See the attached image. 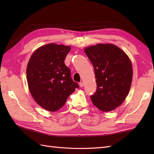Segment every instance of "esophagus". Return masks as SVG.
I'll return each instance as SVG.
<instances>
[{
	"mask_svg": "<svg viewBox=\"0 0 154 154\" xmlns=\"http://www.w3.org/2000/svg\"><path fill=\"white\" fill-rule=\"evenodd\" d=\"M79 85V86H80V87H83L84 86V83H83V82H80Z\"/></svg>",
	"mask_w": 154,
	"mask_h": 154,
	"instance_id": "34e87169",
	"label": "esophagus"
}]
</instances>
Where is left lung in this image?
Masks as SVG:
<instances>
[{"label": "left lung", "instance_id": "1", "mask_svg": "<svg viewBox=\"0 0 154 154\" xmlns=\"http://www.w3.org/2000/svg\"><path fill=\"white\" fill-rule=\"evenodd\" d=\"M95 74L97 91L91 97L94 106L110 112L122 104L131 87V60L123 50L112 44H97L85 48Z\"/></svg>", "mask_w": 154, "mask_h": 154}]
</instances>
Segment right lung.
<instances>
[{"label":"right lung","mask_w":154,"mask_h":154,"mask_svg":"<svg viewBox=\"0 0 154 154\" xmlns=\"http://www.w3.org/2000/svg\"><path fill=\"white\" fill-rule=\"evenodd\" d=\"M71 50L69 45L48 44L35 50L26 69L28 89L38 105L55 112L79 85L72 80L64 60Z\"/></svg>","instance_id":"obj_1"}]
</instances>
